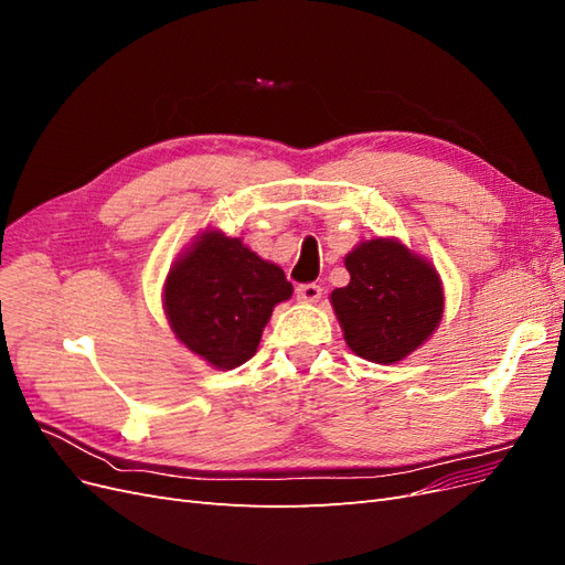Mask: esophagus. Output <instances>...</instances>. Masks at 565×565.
I'll return each mask as SVG.
<instances>
[{
	"mask_svg": "<svg viewBox=\"0 0 565 565\" xmlns=\"http://www.w3.org/2000/svg\"><path fill=\"white\" fill-rule=\"evenodd\" d=\"M322 297V287L318 282H303L297 287V299L306 303H316Z\"/></svg>",
	"mask_w": 565,
	"mask_h": 565,
	"instance_id": "34e87169",
	"label": "esophagus"
}]
</instances>
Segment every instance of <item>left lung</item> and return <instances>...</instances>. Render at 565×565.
Returning a JSON list of instances; mask_svg holds the SVG:
<instances>
[{
  "label": "left lung",
  "mask_w": 565,
  "mask_h": 565,
  "mask_svg": "<svg viewBox=\"0 0 565 565\" xmlns=\"http://www.w3.org/2000/svg\"><path fill=\"white\" fill-rule=\"evenodd\" d=\"M351 282L332 292L334 313L353 353L396 363L424 344L443 316L436 270L396 241H370L347 256Z\"/></svg>",
  "instance_id": "8db88e82"
}]
</instances>
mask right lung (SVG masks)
Masks as SVG:
<instances>
[{"instance_id":"obj_1","label":"right lung","mask_w":565,"mask_h":565,"mask_svg":"<svg viewBox=\"0 0 565 565\" xmlns=\"http://www.w3.org/2000/svg\"><path fill=\"white\" fill-rule=\"evenodd\" d=\"M292 297L282 268L235 237L204 233L164 285V311L183 344L214 367L247 363L273 306Z\"/></svg>"}]
</instances>
